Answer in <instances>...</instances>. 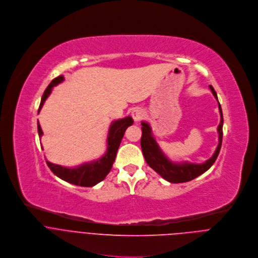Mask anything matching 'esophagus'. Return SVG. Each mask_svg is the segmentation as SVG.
<instances>
[{"label":"esophagus","instance_id":"obj_1","mask_svg":"<svg viewBox=\"0 0 258 258\" xmlns=\"http://www.w3.org/2000/svg\"><path fill=\"white\" fill-rule=\"evenodd\" d=\"M144 115H145L144 110L141 109V108H138V107L134 108L131 112V116H132V118L134 119L135 122H139L144 117Z\"/></svg>","mask_w":258,"mask_h":258}]
</instances>
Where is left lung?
I'll use <instances>...</instances> for the list:
<instances>
[{
	"instance_id": "1",
	"label": "left lung",
	"mask_w": 258,
	"mask_h": 258,
	"mask_svg": "<svg viewBox=\"0 0 258 258\" xmlns=\"http://www.w3.org/2000/svg\"><path fill=\"white\" fill-rule=\"evenodd\" d=\"M210 89L212 90L214 96L216 97L218 101V107L220 111V124L218 126V134H219V143L218 146L212 156L208 161L201 164H194L190 162H174L172 161L167 154L163 151V149L160 147L156 137L153 136L152 129L150 125L145 122L141 121V130H142V136H141V149L143 157L147 163V165L153 170L156 171L161 177H163L166 181L170 183H185L188 181H191L198 176L202 175L203 173L207 172L216 162L220 150L222 146V140H223V112L222 108L218 99L217 92L215 91L214 87L210 85Z\"/></svg>"
}]
</instances>
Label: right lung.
<instances>
[{"mask_svg":"<svg viewBox=\"0 0 258 258\" xmlns=\"http://www.w3.org/2000/svg\"><path fill=\"white\" fill-rule=\"evenodd\" d=\"M64 80L65 78L62 75L51 80V82L45 88L41 96L39 109L37 112L38 114L44 104V101L49 96L51 91H53V88L58 84L62 83ZM133 122H134L133 119L130 116H127L125 118L115 120L111 123L108 131V136H107V150L100 158L96 160L86 162L72 168L56 165L45 160L46 165L48 166L50 171L53 172L57 177H59L60 179L70 184L81 186V187H92L97 183L101 182L110 173L113 167V164L115 162L117 151L121 144L124 133L126 129L133 124ZM37 131H38L39 138H41L43 132L41 130L39 122H37ZM40 146L43 150V147L41 144Z\"/></svg>","mask_w":258,"mask_h":258,"instance_id":"obj_1","label":"right lung"}]
</instances>
